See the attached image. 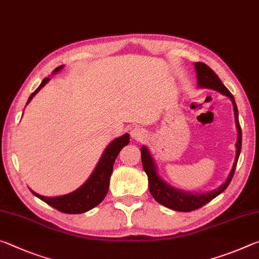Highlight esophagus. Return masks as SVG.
Listing matches in <instances>:
<instances>
[{"label": "esophagus", "instance_id": "esophagus-1", "mask_svg": "<svg viewBox=\"0 0 259 259\" xmlns=\"http://www.w3.org/2000/svg\"><path fill=\"white\" fill-rule=\"evenodd\" d=\"M130 135H131V138L135 140H143L146 138L147 133L145 129L140 128V126H136V128H134L130 131Z\"/></svg>", "mask_w": 259, "mask_h": 259}]
</instances>
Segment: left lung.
I'll use <instances>...</instances> for the list:
<instances>
[{"label":"left lung","instance_id":"left-lung-1","mask_svg":"<svg viewBox=\"0 0 259 259\" xmlns=\"http://www.w3.org/2000/svg\"><path fill=\"white\" fill-rule=\"evenodd\" d=\"M194 67L196 71V80H198L199 88H207V89L216 90L218 93H221L222 95H224L231 99L232 104H233V109H234L235 124H236V130H238V140H236V144H235V147H236L235 160H234L233 166H232V170L229 175V177H227L226 181L223 183L221 186L217 187L216 190H212L205 193H191V192L178 190V188L169 185V184L164 182L163 179L160 177V175L157 174L155 162L153 160L148 148L146 146H142V148H140V153H142L143 168L145 170V172L148 177V188H150L152 196L154 198L156 202L164 205V207L176 210V211H183V212H188V211H192V210L203 207L204 204L210 202L212 199H214L216 196H218L221 193H223L226 190V187L229 186L232 178H233L235 166H236V163H238L240 152H241V144H242V133H241V126L239 123L238 107H236L233 95H232L229 91V89L224 85V83L221 81V78L217 76V74L214 73L209 66H207V65L203 63H195Z\"/></svg>","mask_w":259,"mask_h":259}]
</instances>
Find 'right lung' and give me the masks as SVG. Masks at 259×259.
Listing matches in <instances>:
<instances>
[{"mask_svg": "<svg viewBox=\"0 0 259 259\" xmlns=\"http://www.w3.org/2000/svg\"><path fill=\"white\" fill-rule=\"evenodd\" d=\"M63 68L64 65H61V66L57 67L52 73L57 74ZM49 81L50 78L46 77L45 80L41 82V84L38 85L37 89L29 96L27 104ZM129 140V134H124L119 138L113 139L112 142L108 144L107 147L105 148L103 155L99 159L98 164L96 165L93 174L90 175V177L87 179L85 183L83 184L82 186L78 187L77 190L65 195L54 196V198L40 195L29 188L30 192H32L35 196H37L38 199L45 201L46 203L51 205L52 208L59 210L61 212L82 213L89 211V210L93 208L97 207V205L105 199V196H106L109 186V178H111V175L113 171L114 162H115L116 156L119 155L122 148L125 145H128Z\"/></svg>", "mask_w": 259, "mask_h": 259, "instance_id": "right-lung-1", "label": "right lung"}]
</instances>
